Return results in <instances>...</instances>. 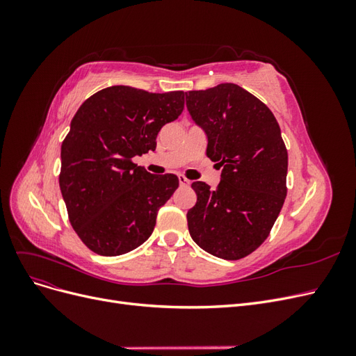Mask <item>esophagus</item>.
I'll use <instances>...</instances> for the list:
<instances>
[{
  "label": "esophagus",
  "mask_w": 356,
  "mask_h": 356,
  "mask_svg": "<svg viewBox=\"0 0 356 356\" xmlns=\"http://www.w3.org/2000/svg\"><path fill=\"white\" fill-rule=\"evenodd\" d=\"M178 181H179V184L182 186V187H187V186H190V179H187L184 175H178Z\"/></svg>",
  "instance_id": "34e87169"
}]
</instances>
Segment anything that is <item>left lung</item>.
I'll use <instances>...</instances> for the list:
<instances>
[{
  "label": "left lung",
  "instance_id": "left-lung-1",
  "mask_svg": "<svg viewBox=\"0 0 356 356\" xmlns=\"http://www.w3.org/2000/svg\"><path fill=\"white\" fill-rule=\"evenodd\" d=\"M187 110L208 136L207 156L222 168L217 190L193 182L197 202L188 232L202 250L239 260L270 233L286 197L288 153L273 113L233 83L186 93Z\"/></svg>",
  "mask_w": 356,
  "mask_h": 356
}]
</instances>
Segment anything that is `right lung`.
Returning a JSON list of instances; mask_svg holds the SVG:
<instances>
[{
  "mask_svg": "<svg viewBox=\"0 0 356 356\" xmlns=\"http://www.w3.org/2000/svg\"><path fill=\"white\" fill-rule=\"evenodd\" d=\"M184 92L111 86L86 99L60 147L59 186L75 233L90 251L115 257L152 236L157 211L178 188L174 174L152 175L132 159L156 149Z\"/></svg>",
  "mask_w": 356,
  "mask_h": 356,
  "instance_id": "obj_1",
  "label": "right lung"
}]
</instances>
